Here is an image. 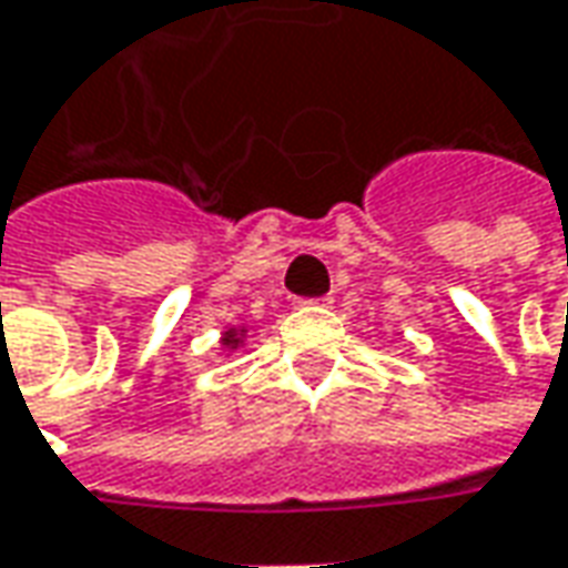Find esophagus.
I'll return each instance as SVG.
<instances>
[{"label":"esophagus","instance_id":"obj_1","mask_svg":"<svg viewBox=\"0 0 568 568\" xmlns=\"http://www.w3.org/2000/svg\"><path fill=\"white\" fill-rule=\"evenodd\" d=\"M298 304H311V307H329L333 298L329 295H321V298H298Z\"/></svg>","mask_w":568,"mask_h":568}]
</instances>
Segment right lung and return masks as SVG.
I'll list each match as a JSON object with an SVG mask.
<instances>
[{"mask_svg": "<svg viewBox=\"0 0 568 568\" xmlns=\"http://www.w3.org/2000/svg\"><path fill=\"white\" fill-rule=\"evenodd\" d=\"M223 343L229 345V348H235V345H239V333H225Z\"/></svg>", "mask_w": 568, "mask_h": 568, "instance_id": "right-lung-1", "label": "right lung"}]
</instances>
